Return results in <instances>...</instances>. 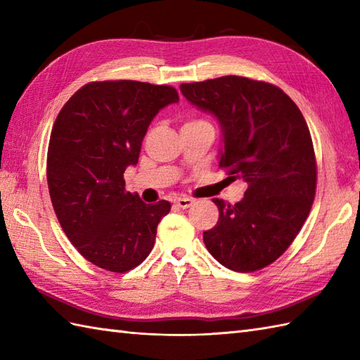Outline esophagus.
I'll list each match as a JSON object with an SVG mask.
<instances>
[{
	"instance_id": "34e87169",
	"label": "esophagus",
	"mask_w": 360,
	"mask_h": 360,
	"mask_svg": "<svg viewBox=\"0 0 360 360\" xmlns=\"http://www.w3.org/2000/svg\"><path fill=\"white\" fill-rule=\"evenodd\" d=\"M174 202H176V205H178L179 209H188L190 205L193 204V200H190V198L182 196V198H178V200H176Z\"/></svg>"
}]
</instances>
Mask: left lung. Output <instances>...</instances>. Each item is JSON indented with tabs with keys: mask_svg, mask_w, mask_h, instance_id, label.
<instances>
[{
	"mask_svg": "<svg viewBox=\"0 0 360 360\" xmlns=\"http://www.w3.org/2000/svg\"><path fill=\"white\" fill-rule=\"evenodd\" d=\"M181 93L218 119L219 167L248 184L236 204L213 200L219 218L202 233L205 248L227 269H263L290 246L314 202L317 165L303 114L278 86L238 75L182 83Z\"/></svg>",
	"mask_w": 360,
	"mask_h": 360,
	"instance_id": "1",
	"label": "left lung"
}]
</instances>
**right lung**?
Here are the masks:
<instances>
[{"instance_id":"1","label":"right lung","mask_w":360,"mask_h":360,"mask_svg":"<svg viewBox=\"0 0 360 360\" xmlns=\"http://www.w3.org/2000/svg\"><path fill=\"white\" fill-rule=\"evenodd\" d=\"M176 89L134 80L93 82L58 112L48 148L51 201L63 232L88 262L127 272L148 257L170 202L145 204L124 173L139 159L156 114Z\"/></svg>"}]
</instances>
